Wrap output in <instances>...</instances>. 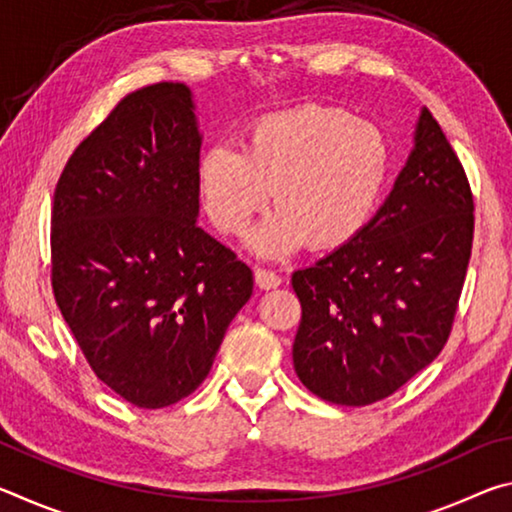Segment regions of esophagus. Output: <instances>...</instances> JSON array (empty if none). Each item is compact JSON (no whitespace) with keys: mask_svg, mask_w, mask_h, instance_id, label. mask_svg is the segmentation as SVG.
I'll use <instances>...</instances> for the list:
<instances>
[{"mask_svg":"<svg viewBox=\"0 0 512 512\" xmlns=\"http://www.w3.org/2000/svg\"><path fill=\"white\" fill-rule=\"evenodd\" d=\"M255 284H257L259 289H264V291L277 289L282 284V277L277 275V273H273V271H266V268H257V271H255Z\"/></svg>","mask_w":512,"mask_h":512,"instance_id":"esophagus-1","label":"esophagus"}]
</instances>
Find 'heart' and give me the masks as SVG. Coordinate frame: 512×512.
<instances>
[{
	"instance_id": "heart-1",
	"label": "heart",
	"mask_w": 512,
	"mask_h": 512,
	"mask_svg": "<svg viewBox=\"0 0 512 512\" xmlns=\"http://www.w3.org/2000/svg\"><path fill=\"white\" fill-rule=\"evenodd\" d=\"M388 171L391 149L375 124L309 103L257 119L241 153L205 149L196 178L207 219L223 235H241L271 192L277 212L248 246L280 257L302 241L314 250L352 241L375 214Z\"/></svg>"
}]
</instances>
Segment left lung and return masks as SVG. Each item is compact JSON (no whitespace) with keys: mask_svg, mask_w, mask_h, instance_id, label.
Here are the masks:
<instances>
[{"mask_svg":"<svg viewBox=\"0 0 512 512\" xmlns=\"http://www.w3.org/2000/svg\"><path fill=\"white\" fill-rule=\"evenodd\" d=\"M470 183L427 108L391 194L357 237L293 273V368L341 406L393 395L438 357L472 253Z\"/></svg>","mask_w":512,"mask_h":512,"instance_id":"obj_1","label":"left lung"}]
</instances>
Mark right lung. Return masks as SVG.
Wrapping results in <instances>:
<instances>
[{
  "mask_svg": "<svg viewBox=\"0 0 512 512\" xmlns=\"http://www.w3.org/2000/svg\"><path fill=\"white\" fill-rule=\"evenodd\" d=\"M192 90L131 92L76 146L54 192L51 287L103 384L140 409L192 395L253 271L198 228Z\"/></svg>",
  "mask_w": 512,
  "mask_h": 512,
  "instance_id": "right-lung-1",
  "label": "right lung"
}]
</instances>
